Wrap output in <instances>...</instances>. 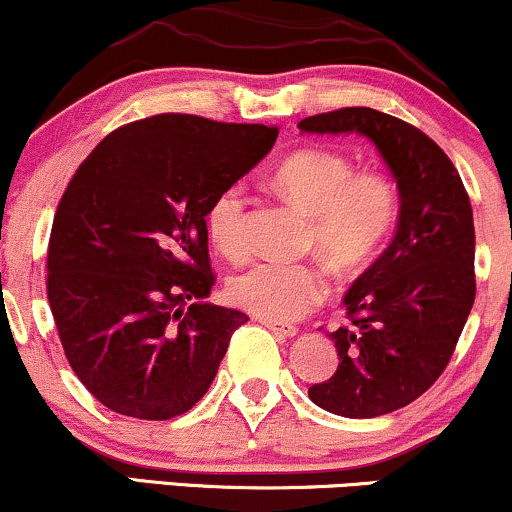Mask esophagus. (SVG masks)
I'll return each instance as SVG.
<instances>
[{
    "label": "esophagus",
    "instance_id": "1",
    "mask_svg": "<svg viewBox=\"0 0 512 512\" xmlns=\"http://www.w3.org/2000/svg\"><path fill=\"white\" fill-rule=\"evenodd\" d=\"M261 323H263V326H266L268 330H273L275 335H282V338H294V335L299 333V328L292 326V323L270 321V318H261Z\"/></svg>",
    "mask_w": 512,
    "mask_h": 512
}]
</instances>
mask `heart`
I'll return each mask as SVG.
<instances>
[{
  "instance_id": "obj_1",
  "label": "heart",
  "mask_w": 512,
  "mask_h": 512,
  "mask_svg": "<svg viewBox=\"0 0 512 512\" xmlns=\"http://www.w3.org/2000/svg\"><path fill=\"white\" fill-rule=\"evenodd\" d=\"M275 189L311 218V244L342 273L359 270L381 249L398 218V194L386 177L354 174L333 150H299L280 162ZM213 244L227 258L249 251V194L242 182L222 186L206 210ZM328 275L316 263L256 261L227 282L230 299L270 321L309 314L328 294Z\"/></svg>"
}]
</instances>
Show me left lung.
I'll list each match as a JSON object with an SVG mask.
<instances>
[{
	"instance_id": "obj_1",
	"label": "left lung",
	"mask_w": 512,
	"mask_h": 512,
	"mask_svg": "<svg viewBox=\"0 0 512 512\" xmlns=\"http://www.w3.org/2000/svg\"><path fill=\"white\" fill-rule=\"evenodd\" d=\"M302 134H359L398 184L393 242L345 294L350 328L330 340L338 369L309 388L311 402L347 419L410 405L443 374L474 304V220L455 165L429 136L371 107L299 122Z\"/></svg>"
}]
</instances>
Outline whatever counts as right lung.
<instances>
[{
  "label": "right lung",
  "mask_w": 512,
  "mask_h": 512,
  "mask_svg": "<svg viewBox=\"0 0 512 512\" xmlns=\"http://www.w3.org/2000/svg\"><path fill=\"white\" fill-rule=\"evenodd\" d=\"M278 129L155 114L112 131L54 213L47 299L78 381L112 412L172 419L213 383L249 316L213 287L206 210L273 148Z\"/></svg>",
  "instance_id": "add662e5"
}]
</instances>
